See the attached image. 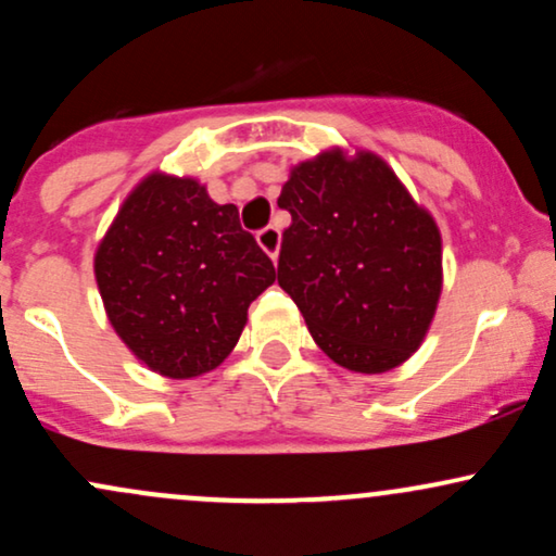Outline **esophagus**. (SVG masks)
Here are the masks:
<instances>
[{"mask_svg": "<svg viewBox=\"0 0 556 556\" xmlns=\"http://www.w3.org/2000/svg\"><path fill=\"white\" fill-rule=\"evenodd\" d=\"M258 245L264 248V253L269 256L271 261H277L279 256V242H282V235H279L277 227H264L261 232L256 235Z\"/></svg>", "mask_w": 556, "mask_h": 556, "instance_id": "1", "label": "esophagus"}]
</instances>
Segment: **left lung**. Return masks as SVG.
<instances>
[{
    "instance_id": "8db88e82",
    "label": "left lung",
    "mask_w": 556,
    "mask_h": 556,
    "mask_svg": "<svg viewBox=\"0 0 556 556\" xmlns=\"http://www.w3.org/2000/svg\"><path fill=\"white\" fill-rule=\"evenodd\" d=\"M277 282L337 366L384 374L424 342L442 295V235L371 151H321L290 169L277 198Z\"/></svg>"
}]
</instances>
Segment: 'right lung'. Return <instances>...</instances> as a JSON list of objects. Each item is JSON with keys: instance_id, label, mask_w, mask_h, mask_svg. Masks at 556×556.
Listing matches in <instances>:
<instances>
[{"instance_id": "1", "label": "right lung", "mask_w": 556, "mask_h": 556, "mask_svg": "<svg viewBox=\"0 0 556 556\" xmlns=\"http://www.w3.org/2000/svg\"><path fill=\"white\" fill-rule=\"evenodd\" d=\"M117 337L169 379L208 374L232 353L248 305L274 285L271 258L193 177L151 172L114 216L93 256Z\"/></svg>"}]
</instances>
